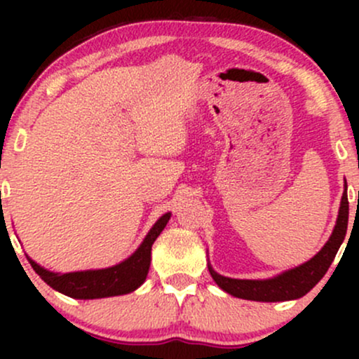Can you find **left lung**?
<instances>
[{
	"mask_svg": "<svg viewBox=\"0 0 359 359\" xmlns=\"http://www.w3.org/2000/svg\"><path fill=\"white\" fill-rule=\"evenodd\" d=\"M346 187L348 185H344L339 216H337L334 231H332L329 241L325 243L323 250L314 258H311L304 265H299L295 269L283 271V273L277 275V277L266 280H240L222 277V275L214 271L212 266L209 265V273H211L214 282L222 290L231 294L233 297L257 300V302H283V300L304 297L324 277L325 271L331 266V263L334 262L337 250H339V246L344 241L349 216V203Z\"/></svg>",
	"mask_w": 359,
	"mask_h": 359,
	"instance_id": "8db88e82",
	"label": "left lung"
}]
</instances>
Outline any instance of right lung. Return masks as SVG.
I'll return each instance as SVG.
<instances>
[{
  "label": "right lung",
  "mask_w": 359,
  "mask_h": 359,
  "mask_svg": "<svg viewBox=\"0 0 359 359\" xmlns=\"http://www.w3.org/2000/svg\"><path fill=\"white\" fill-rule=\"evenodd\" d=\"M168 219H170V212L163 214L155 222L154 228L148 231L138 250L130 258H126L125 262L109 266V269L53 273V271L45 270L39 263H35L30 257L27 258L30 262L32 269L42 277L47 285L72 299H102L125 295L137 290L145 282L148 269H150L151 245L158 238V234L163 231Z\"/></svg>",
  "instance_id": "1"
}]
</instances>
